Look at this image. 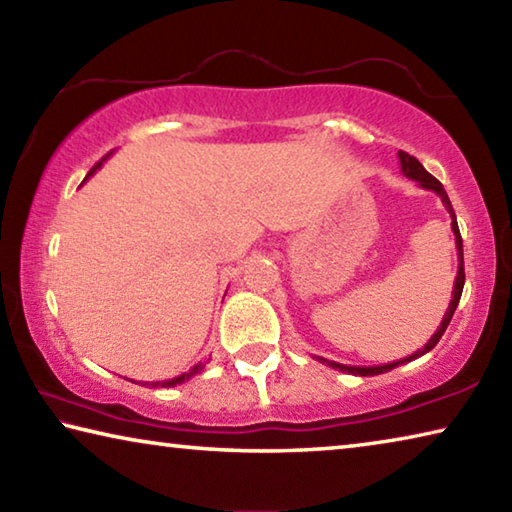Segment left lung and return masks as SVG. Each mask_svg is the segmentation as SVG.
<instances>
[{
	"label": "left lung",
	"mask_w": 512,
	"mask_h": 512,
	"mask_svg": "<svg viewBox=\"0 0 512 512\" xmlns=\"http://www.w3.org/2000/svg\"><path fill=\"white\" fill-rule=\"evenodd\" d=\"M397 158H400V164H402V173L406 178H411L418 183L420 187L424 189H431V192H436L440 196V201H443L445 210L449 212V216H452V230H454V237H456V250H458V275L454 280V296H452V302H449V307L445 311V318L443 323H440V327L436 329V334L431 336V339L427 341V345H424L422 350H418L415 354H411V357H406L402 361H393V363H384V366H370V368H363V366H343V363H336V361H327L323 357H316L320 363H327V366H332L334 370H341V372H350V375H359V377H372V375H381V372H388L400 366V363H406V361H413L422 357V354H427L429 350L436 348V343L440 341V336L445 334V329L449 325V320H452L454 311L458 307V300H461V293H463V284H465V268H463V239H461V232H458V223H456V214H454V207L452 203H449V196L443 189V185H440V180H436L431 176V173L422 167V164L413 158V155L400 151L397 153Z\"/></svg>",
	"instance_id": "obj_1"
}]
</instances>
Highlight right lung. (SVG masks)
I'll use <instances>...</instances> for the list:
<instances>
[{
    "label": "right lung",
    "instance_id": "obj_1",
    "mask_svg": "<svg viewBox=\"0 0 512 512\" xmlns=\"http://www.w3.org/2000/svg\"><path fill=\"white\" fill-rule=\"evenodd\" d=\"M101 167V162L97 164V167H94L90 173H88V176H92V173L94 171H97ZM85 180H88V178H85ZM205 366H203V363H196V366L192 368V370H189V372H183V375H180V377H173V379H169V381H153V384L151 386H162V388H171V386H178V384H183V381H187V379H192L194 375H196V372H201Z\"/></svg>",
    "mask_w": 512,
    "mask_h": 512
}]
</instances>
